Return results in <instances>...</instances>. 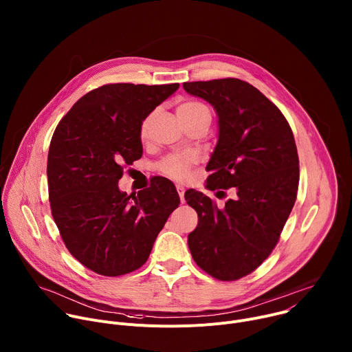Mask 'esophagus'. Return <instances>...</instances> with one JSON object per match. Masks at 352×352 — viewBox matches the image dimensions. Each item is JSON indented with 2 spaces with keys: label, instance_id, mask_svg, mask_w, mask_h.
<instances>
[{
  "label": "esophagus",
  "instance_id": "34e87169",
  "mask_svg": "<svg viewBox=\"0 0 352 352\" xmlns=\"http://www.w3.org/2000/svg\"><path fill=\"white\" fill-rule=\"evenodd\" d=\"M177 192H178V195H179L181 204H184V202H185V197H184V193H185V188H184V186H181V185H178V186H177Z\"/></svg>",
  "mask_w": 352,
  "mask_h": 352
}]
</instances>
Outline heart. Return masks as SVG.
<instances>
[{"instance_id":"heart-1","label":"heart","mask_w":352,"mask_h":352,"mask_svg":"<svg viewBox=\"0 0 352 352\" xmlns=\"http://www.w3.org/2000/svg\"><path fill=\"white\" fill-rule=\"evenodd\" d=\"M177 116L181 120L184 125L196 122V121H209L210 124V111L206 106L202 103L195 102V100H186L182 102L177 107ZM150 126V117H146L140 124V136L146 138L148 133ZM197 163V157L192 152H181V153H173L166 156L159 163V170L162 174L175 179V181H184L188 178L190 168Z\"/></svg>"}]
</instances>
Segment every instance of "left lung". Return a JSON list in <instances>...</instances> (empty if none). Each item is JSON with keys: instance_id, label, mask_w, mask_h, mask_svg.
<instances>
[{"instance_id": "left-lung-1", "label": "left lung", "mask_w": 352, "mask_h": 352, "mask_svg": "<svg viewBox=\"0 0 352 352\" xmlns=\"http://www.w3.org/2000/svg\"><path fill=\"white\" fill-rule=\"evenodd\" d=\"M184 89L206 100L219 117L206 188L234 192L223 208L202 192H185L199 217L188 246L200 269L234 281L267 259L294 208L299 182L294 135L283 113L248 82H185Z\"/></svg>"}]
</instances>
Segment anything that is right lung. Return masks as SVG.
I'll return each instance as SVG.
<instances>
[{"instance_id": "1", "label": "right lung", "mask_w": 352, "mask_h": 352, "mask_svg": "<svg viewBox=\"0 0 352 352\" xmlns=\"http://www.w3.org/2000/svg\"><path fill=\"white\" fill-rule=\"evenodd\" d=\"M178 87L100 86L80 97L54 131L47 159L50 208L71 255L97 274L139 269L179 205L166 178L132 199L118 188L124 167L142 157V121Z\"/></svg>"}]
</instances>
